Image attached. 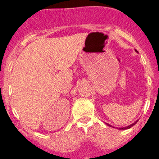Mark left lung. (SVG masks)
Here are the masks:
<instances>
[{"label":"left lung","mask_w":159,"mask_h":159,"mask_svg":"<svg viewBox=\"0 0 159 159\" xmlns=\"http://www.w3.org/2000/svg\"><path fill=\"white\" fill-rule=\"evenodd\" d=\"M137 122V121H136V122H134L133 123V124H132V125H129V126H127V127H125V128H121L120 129H129V128H131L132 126H133V125H134L135 124H136V123ZM108 125V124H107ZM110 126H111V125H110Z\"/></svg>","instance_id":"left-lung-1"}]
</instances>
